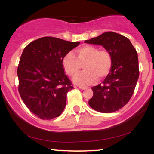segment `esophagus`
Segmentation results:
<instances>
[{
	"label": "esophagus",
	"instance_id": "1",
	"mask_svg": "<svg viewBox=\"0 0 154 154\" xmlns=\"http://www.w3.org/2000/svg\"><path fill=\"white\" fill-rule=\"evenodd\" d=\"M79 88L81 90H86L87 89V87H84V86H79Z\"/></svg>",
	"mask_w": 154,
	"mask_h": 154
}]
</instances>
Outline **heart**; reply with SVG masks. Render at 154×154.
Masks as SVG:
<instances>
[{
    "label": "heart",
    "instance_id": "heart-1",
    "mask_svg": "<svg viewBox=\"0 0 154 154\" xmlns=\"http://www.w3.org/2000/svg\"><path fill=\"white\" fill-rule=\"evenodd\" d=\"M112 56L106 50H100L94 45H85L75 51V56L67 53L63 56L62 65L66 73L75 77L83 65L84 72L76 76L74 82L80 85H88L96 79L101 80L110 73L112 67Z\"/></svg>",
    "mask_w": 154,
    "mask_h": 154
}]
</instances>
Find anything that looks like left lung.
<instances>
[{
	"instance_id": "obj_1",
	"label": "left lung",
	"mask_w": 154,
	"mask_h": 154,
	"mask_svg": "<svg viewBox=\"0 0 154 154\" xmlns=\"http://www.w3.org/2000/svg\"><path fill=\"white\" fill-rule=\"evenodd\" d=\"M85 43L102 45L112 56L110 73L100 84L92 88L90 106L102 113H112L125 106L131 98L139 77L137 53L130 40L108 32Z\"/></svg>"
}]
</instances>
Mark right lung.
Instances as JSON below:
<instances>
[{"label": "right lung", "instance_id": "right-lung-1", "mask_svg": "<svg viewBox=\"0 0 154 154\" xmlns=\"http://www.w3.org/2000/svg\"><path fill=\"white\" fill-rule=\"evenodd\" d=\"M79 44L43 37L24 48L17 69L19 93L26 106L40 119H52L64 109L67 93L73 85L65 75L62 60Z\"/></svg>", "mask_w": 154, "mask_h": 154}]
</instances>
